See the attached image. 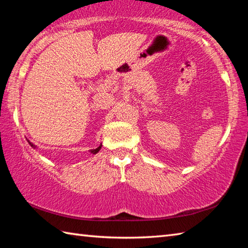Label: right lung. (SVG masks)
Segmentation results:
<instances>
[{"label": "right lung", "mask_w": 248, "mask_h": 248, "mask_svg": "<svg viewBox=\"0 0 248 248\" xmlns=\"http://www.w3.org/2000/svg\"><path fill=\"white\" fill-rule=\"evenodd\" d=\"M28 143H29V144H31V146H32V148H33V149H36V148H37V146H36L35 144H32V143H31V142H29V140H28ZM100 149H102V144H100V145L98 146V148H97V149L91 150V153H93V154H96V153H97V152H98V151H99Z\"/></svg>", "instance_id": "right-lung-1"}]
</instances>
